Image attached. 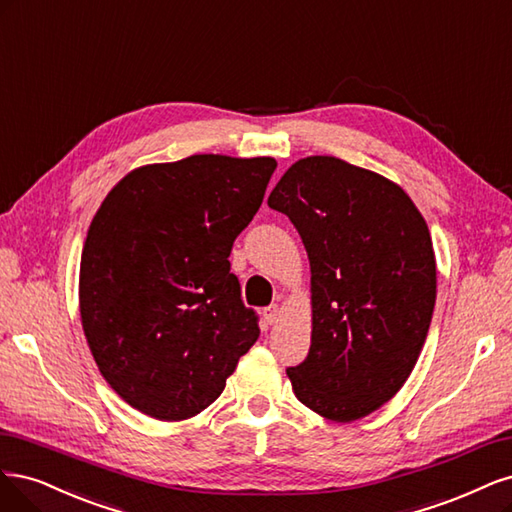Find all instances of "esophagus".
<instances>
[{
	"label": "esophagus",
	"mask_w": 512,
	"mask_h": 512,
	"mask_svg": "<svg viewBox=\"0 0 512 512\" xmlns=\"http://www.w3.org/2000/svg\"><path fill=\"white\" fill-rule=\"evenodd\" d=\"M278 315H280V310H278L276 304L263 308V321H266L268 325H274L278 321Z\"/></svg>",
	"instance_id": "obj_1"
}]
</instances>
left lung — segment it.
I'll return each instance as SVG.
<instances>
[{"mask_svg": "<svg viewBox=\"0 0 512 512\" xmlns=\"http://www.w3.org/2000/svg\"><path fill=\"white\" fill-rule=\"evenodd\" d=\"M268 206L310 261V351L287 368L295 398L357 421L402 389L423 349L436 304L430 229L402 187L338 157L295 161Z\"/></svg>", "mask_w": 512, "mask_h": 512, "instance_id": "1", "label": "left lung"}]
</instances>
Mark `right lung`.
Returning <instances> with one entry per match:
<instances>
[{
  "label": "right lung",
  "instance_id": "right-lung-1",
  "mask_svg": "<svg viewBox=\"0 0 512 512\" xmlns=\"http://www.w3.org/2000/svg\"><path fill=\"white\" fill-rule=\"evenodd\" d=\"M274 170L272 157L153 163L95 212L80 257L82 329L106 383L144 415L195 417L257 342L227 257Z\"/></svg>",
  "mask_w": 512,
  "mask_h": 512
}]
</instances>
